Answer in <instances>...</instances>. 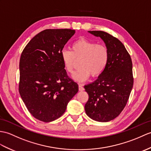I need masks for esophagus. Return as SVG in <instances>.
<instances>
[{"mask_svg":"<svg viewBox=\"0 0 151 151\" xmlns=\"http://www.w3.org/2000/svg\"><path fill=\"white\" fill-rule=\"evenodd\" d=\"M78 87H79V91H84V87L82 86V85H81V84H79L78 85Z\"/></svg>","mask_w":151,"mask_h":151,"instance_id":"obj_1","label":"esophagus"}]
</instances>
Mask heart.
I'll list each match as a JSON object with an SVG mask.
<instances>
[{"mask_svg": "<svg viewBox=\"0 0 151 151\" xmlns=\"http://www.w3.org/2000/svg\"><path fill=\"white\" fill-rule=\"evenodd\" d=\"M61 58L65 69L69 73H73L76 60L80 59V68L73 78L82 82L86 81L91 75L96 77L102 73L108 62L109 51L106 45L81 38L72 44L71 51H62Z\"/></svg>", "mask_w": 151, "mask_h": 151, "instance_id": "b5f03b06", "label": "heart"}]
</instances>
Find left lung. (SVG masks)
<instances>
[{"label": "left lung", "instance_id": "left-lung-1", "mask_svg": "<svg viewBox=\"0 0 151 151\" xmlns=\"http://www.w3.org/2000/svg\"><path fill=\"white\" fill-rule=\"evenodd\" d=\"M100 37L109 51L108 62L98 78L84 86L89 95L87 115L93 120L107 122L121 113L132 89V64L130 55L118 38L101 31H89Z\"/></svg>", "mask_w": 151, "mask_h": 151}]
</instances>
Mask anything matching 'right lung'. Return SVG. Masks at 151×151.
Masks as SVG:
<instances>
[{"mask_svg":"<svg viewBox=\"0 0 151 151\" xmlns=\"http://www.w3.org/2000/svg\"><path fill=\"white\" fill-rule=\"evenodd\" d=\"M75 33L70 29H45L29 42L21 55L19 93L38 120L50 122L60 117L78 91L61 58L63 48Z\"/></svg>","mask_w":151,"mask_h":151,"instance_id":"obj_1","label":"right lung"}]
</instances>
